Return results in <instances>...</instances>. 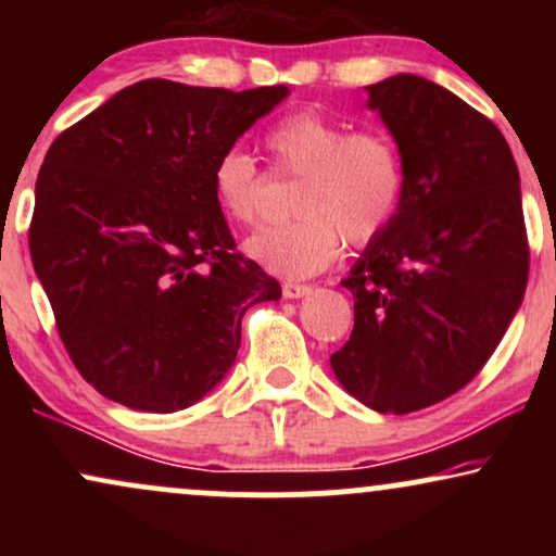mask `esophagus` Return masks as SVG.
<instances>
[{"instance_id":"obj_1","label":"esophagus","mask_w":556,"mask_h":556,"mask_svg":"<svg viewBox=\"0 0 556 556\" xmlns=\"http://www.w3.org/2000/svg\"><path fill=\"white\" fill-rule=\"evenodd\" d=\"M311 292L308 285H298V282H285L282 285V295L287 300H298V298H305Z\"/></svg>"}]
</instances>
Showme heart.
I'll return each instance as SVG.
<instances>
[{
	"label": "heart",
	"mask_w": 556,
	"mask_h": 556,
	"mask_svg": "<svg viewBox=\"0 0 556 556\" xmlns=\"http://www.w3.org/2000/svg\"><path fill=\"white\" fill-rule=\"evenodd\" d=\"M277 169L300 175L292 212L298 219L264 227L245 240V253L266 271L303 279L321 271L348 245H368L392 225L405 195L400 149L381 130H350L318 110L285 114L266 130ZM216 203L238 225L261 216L264 177L242 149L222 151L212 169Z\"/></svg>",
	"instance_id": "b5f03b06"
}]
</instances>
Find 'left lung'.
I'll list each match as a JSON object with an SVG mask.
<instances>
[{"label":"left lung","mask_w":556,"mask_h":556,"mask_svg":"<svg viewBox=\"0 0 556 556\" xmlns=\"http://www.w3.org/2000/svg\"><path fill=\"white\" fill-rule=\"evenodd\" d=\"M366 91L400 149L405 195L342 279L355 327L331 368L363 405L405 416L486 366L526 295L531 253L500 127L418 75Z\"/></svg>","instance_id":"left-lung-1"}]
</instances>
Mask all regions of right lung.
I'll return each instance as SVG.
<instances>
[{"label": "right lung", "instance_id": "obj_1", "mask_svg": "<svg viewBox=\"0 0 556 556\" xmlns=\"http://www.w3.org/2000/svg\"><path fill=\"white\" fill-rule=\"evenodd\" d=\"M287 93L140 80L49 146L30 258L70 358L104 397L190 407L232 368L245 311L282 298L235 251L212 169Z\"/></svg>", "mask_w": 556, "mask_h": 556}]
</instances>
